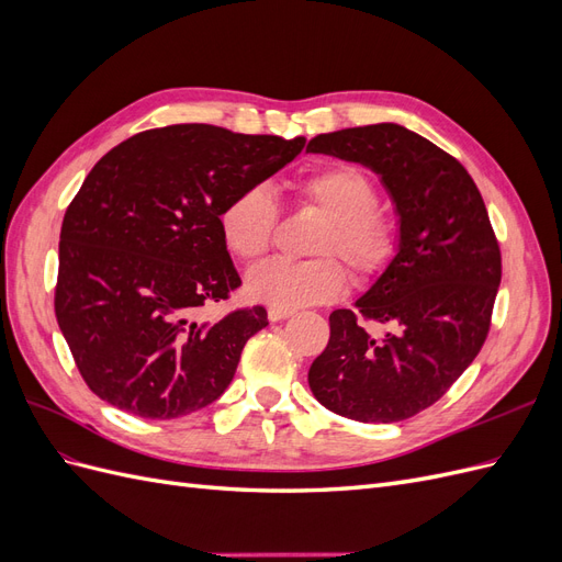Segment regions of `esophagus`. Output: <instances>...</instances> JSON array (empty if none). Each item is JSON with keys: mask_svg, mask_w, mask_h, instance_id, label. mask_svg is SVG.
Listing matches in <instances>:
<instances>
[{"mask_svg": "<svg viewBox=\"0 0 562 562\" xmlns=\"http://www.w3.org/2000/svg\"><path fill=\"white\" fill-rule=\"evenodd\" d=\"M293 314H295L293 310H279V307H269V312H267L269 321H285V318H291Z\"/></svg>", "mask_w": 562, "mask_h": 562, "instance_id": "34e87169", "label": "esophagus"}]
</instances>
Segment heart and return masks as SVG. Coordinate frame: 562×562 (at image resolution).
<instances>
[{
    "label": "heart",
    "mask_w": 562,
    "mask_h": 562,
    "mask_svg": "<svg viewBox=\"0 0 562 562\" xmlns=\"http://www.w3.org/2000/svg\"><path fill=\"white\" fill-rule=\"evenodd\" d=\"M293 196L300 209H314L323 225L314 232V260H271L246 279L248 297L269 307L300 310L330 302L345 293L349 277L335 258L345 260L353 277L368 283L382 277L398 248L394 223L380 206V190L366 171L349 164L323 166L297 178ZM279 206L262 184L241 187L217 213L220 239L236 260H260L274 241Z\"/></svg>",
    "instance_id": "1"
}]
</instances>
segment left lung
<instances>
[{"label":"left lung","instance_id":"left-lung-1","mask_svg":"<svg viewBox=\"0 0 562 562\" xmlns=\"http://www.w3.org/2000/svg\"><path fill=\"white\" fill-rule=\"evenodd\" d=\"M307 151L363 164L396 203V258L330 314L328 347L310 368L321 405L356 422H401L434 405L479 356L502 281V252L479 187L452 155L398 124L321 133Z\"/></svg>","mask_w":562,"mask_h":562}]
</instances>
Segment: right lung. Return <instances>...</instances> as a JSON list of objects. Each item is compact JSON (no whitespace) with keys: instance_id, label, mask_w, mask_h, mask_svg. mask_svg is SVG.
<instances>
[{"instance_id":"obj_1","label":"right lung","mask_w":562,"mask_h":562,"mask_svg":"<svg viewBox=\"0 0 562 562\" xmlns=\"http://www.w3.org/2000/svg\"><path fill=\"white\" fill-rule=\"evenodd\" d=\"M304 138L211 124L149 128L112 147L65 211L56 318L95 396L173 419L223 396L265 307L203 323L241 285L217 213L291 164Z\"/></svg>"}]
</instances>
